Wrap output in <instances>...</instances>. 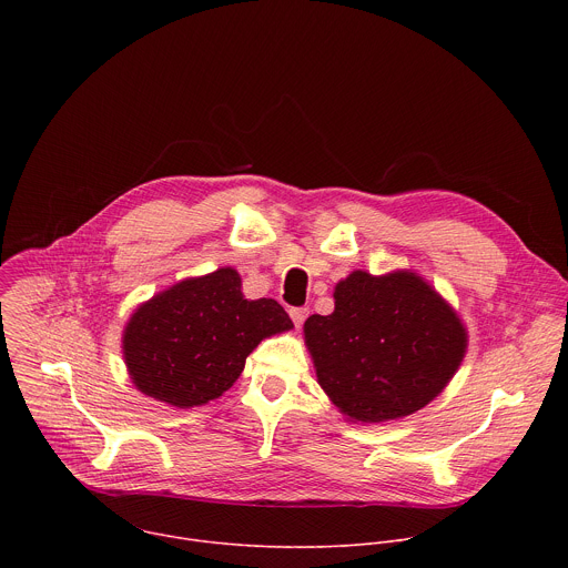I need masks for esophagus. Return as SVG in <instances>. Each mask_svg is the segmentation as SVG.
<instances>
[{"instance_id": "obj_1", "label": "esophagus", "mask_w": 568, "mask_h": 568, "mask_svg": "<svg viewBox=\"0 0 568 568\" xmlns=\"http://www.w3.org/2000/svg\"><path fill=\"white\" fill-rule=\"evenodd\" d=\"M307 314H310V310H307V307H292V310H290V316H292V321H294V326H296V328H301V326H303V321L307 318Z\"/></svg>"}]
</instances>
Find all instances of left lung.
I'll return each mask as SVG.
<instances>
[{
  "label": "left lung",
  "mask_w": 568,
  "mask_h": 568,
  "mask_svg": "<svg viewBox=\"0 0 568 568\" xmlns=\"http://www.w3.org/2000/svg\"><path fill=\"white\" fill-rule=\"evenodd\" d=\"M303 333L321 388L355 423L416 414L447 386L467 348L452 305L404 270L353 272L335 287V312L307 316Z\"/></svg>",
  "instance_id": "left-lung-1"
}]
</instances>
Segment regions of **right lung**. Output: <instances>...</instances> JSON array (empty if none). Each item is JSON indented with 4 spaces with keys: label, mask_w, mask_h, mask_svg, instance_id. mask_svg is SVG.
<instances>
[{
    "label": "right lung",
    "mask_w": 568,
    "mask_h": 568,
    "mask_svg": "<svg viewBox=\"0 0 568 568\" xmlns=\"http://www.w3.org/2000/svg\"><path fill=\"white\" fill-rule=\"evenodd\" d=\"M240 274L220 267L141 303L123 331V359L134 386L180 409L220 397L250 353L294 328L274 298L250 301Z\"/></svg>",
    "instance_id": "right-lung-1"
}]
</instances>
